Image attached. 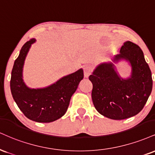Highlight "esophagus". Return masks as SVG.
<instances>
[{
    "instance_id": "esophagus-1",
    "label": "esophagus",
    "mask_w": 155,
    "mask_h": 155,
    "mask_svg": "<svg viewBox=\"0 0 155 155\" xmlns=\"http://www.w3.org/2000/svg\"><path fill=\"white\" fill-rule=\"evenodd\" d=\"M92 73V66L89 65H85L84 66V74L85 78H88L89 76Z\"/></svg>"
}]
</instances>
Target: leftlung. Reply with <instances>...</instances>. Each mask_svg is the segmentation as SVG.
Masks as SVG:
<instances>
[{
  "label": "left lung",
  "mask_w": 155,
  "mask_h": 155,
  "mask_svg": "<svg viewBox=\"0 0 155 155\" xmlns=\"http://www.w3.org/2000/svg\"><path fill=\"white\" fill-rule=\"evenodd\" d=\"M122 59L132 67L131 76L127 79L119 75L114 64ZM112 61L99 64L89 76L93 85V104L100 114L108 118H131L143 109L152 92V72L142 50L130 41L124 42L120 54Z\"/></svg>",
  "instance_id": "8db88e82"
}]
</instances>
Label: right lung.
I'll list each match as a JSON object with an SVG mask.
<instances>
[{
    "label": "right lung",
    "mask_w": 155,
    "mask_h": 155,
    "mask_svg": "<svg viewBox=\"0 0 155 155\" xmlns=\"http://www.w3.org/2000/svg\"><path fill=\"white\" fill-rule=\"evenodd\" d=\"M31 39L24 45L15 60L10 87L14 101L27 118L39 123H50L65 115L70 100L84 78L82 68L58 80L44 88L31 89L23 80V67L31 45Z\"/></svg>",
    "instance_id": "add662e5"
}]
</instances>
